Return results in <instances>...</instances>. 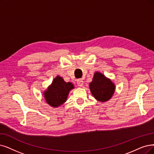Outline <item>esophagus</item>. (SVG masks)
I'll return each mask as SVG.
<instances>
[{
  "mask_svg": "<svg viewBox=\"0 0 154 154\" xmlns=\"http://www.w3.org/2000/svg\"><path fill=\"white\" fill-rule=\"evenodd\" d=\"M77 85L79 86V87H82L83 85V81L82 79H78L77 80Z\"/></svg>",
  "mask_w": 154,
  "mask_h": 154,
  "instance_id": "1",
  "label": "esophagus"
}]
</instances>
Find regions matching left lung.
<instances>
[{"instance_id":"left-lung-1","label":"left lung","mask_w":154,"mask_h":154,"mask_svg":"<svg viewBox=\"0 0 154 154\" xmlns=\"http://www.w3.org/2000/svg\"><path fill=\"white\" fill-rule=\"evenodd\" d=\"M90 89L97 100L106 102L112 97L115 91V86L109 79L97 72L93 81L90 84Z\"/></svg>"}]
</instances>
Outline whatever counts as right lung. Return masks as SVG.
I'll use <instances>...</instances> for the list:
<instances>
[{
    "label": "right lung",
    "mask_w": 154,
    "mask_h": 154,
    "mask_svg": "<svg viewBox=\"0 0 154 154\" xmlns=\"http://www.w3.org/2000/svg\"><path fill=\"white\" fill-rule=\"evenodd\" d=\"M74 88L71 83H66L64 79L57 76L55 78L51 86L44 92L46 102L52 107H58L66 101L67 95L71 90Z\"/></svg>",
    "instance_id": "obj_1"
}]
</instances>
